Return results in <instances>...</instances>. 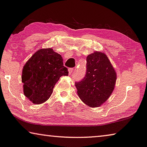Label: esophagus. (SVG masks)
I'll list each match as a JSON object with an SVG mask.
<instances>
[{
    "label": "esophagus",
    "instance_id": "esophagus-1",
    "mask_svg": "<svg viewBox=\"0 0 147 147\" xmlns=\"http://www.w3.org/2000/svg\"><path fill=\"white\" fill-rule=\"evenodd\" d=\"M73 71H74V69H73V68H71V69H69V75H71L72 73H73Z\"/></svg>",
    "mask_w": 147,
    "mask_h": 147
}]
</instances>
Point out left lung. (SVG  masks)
<instances>
[{
	"label": "left lung",
	"instance_id": "8db88e82",
	"mask_svg": "<svg viewBox=\"0 0 147 147\" xmlns=\"http://www.w3.org/2000/svg\"><path fill=\"white\" fill-rule=\"evenodd\" d=\"M86 73L75 86L80 100L90 108L99 107L108 100L115 86L117 74L107 55L94 51L86 57Z\"/></svg>",
	"mask_w": 147,
	"mask_h": 147
}]
</instances>
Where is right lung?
Returning <instances> with one entry per match:
<instances>
[{
  "instance_id": "right-lung-1",
  "label": "right lung",
  "mask_w": 147,
  "mask_h": 147,
  "mask_svg": "<svg viewBox=\"0 0 147 147\" xmlns=\"http://www.w3.org/2000/svg\"><path fill=\"white\" fill-rule=\"evenodd\" d=\"M68 73L60 54L52 48L39 49L23 67L24 94L33 104L44 103L50 98L61 76H67Z\"/></svg>"
}]
</instances>
